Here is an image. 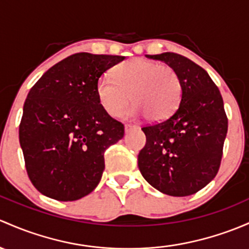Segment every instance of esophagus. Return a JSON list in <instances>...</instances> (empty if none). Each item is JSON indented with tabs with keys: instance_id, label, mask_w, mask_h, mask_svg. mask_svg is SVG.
I'll use <instances>...</instances> for the list:
<instances>
[{
	"instance_id": "1",
	"label": "esophagus",
	"mask_w": 249,
	"mask_h": 249,
	"mask_svg": "<svg viewBox=\"0 0 249 249\" xmlns=\"http://www.w3.org/2000/svg\"><path fill=\"white\" fill-rule=\"evenodd\" d=\"M137 129V126L136 125H132V124H125V132H130L132 131V130Z\"/></svg>"
}]
</instances>
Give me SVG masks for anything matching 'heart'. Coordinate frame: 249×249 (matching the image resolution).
<instances>
[{"label":"heart","mask_w":249,"mask_h":249,"mask_svg":"<svg viewBox=\"0 0 249 249\" xmlns=\"http://www.w3.org/2000/svg\"><path fill=\"white\" fill-rule=\"evenodd\" d=\"M112 76L100 77L95 86L98 103L108 116H120L130 99L133 105L127 114H146L150 120L169 117L179 105L181 82L169 65L131 58L116 65Z\"/></svg>","instance_id":"b5f03b06"}]
</instances>
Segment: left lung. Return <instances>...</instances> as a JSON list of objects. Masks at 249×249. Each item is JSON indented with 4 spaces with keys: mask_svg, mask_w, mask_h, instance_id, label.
<instances>
[{
    "mask_svg": "<svg viewBox=\"0 0 249 249\" xmlns=\"http://www.w3.org/2000/svg\"><path fill=\"white\" fill-rule=\"evenodd\" d=\"M177 71L181 99L174 113L142 127L146 143L138 154L143 178L164 195L186 197L216 177L228 131L223 99L208 72L181 54H148Z\"/></svg>",
    "mask_w": 249,
    "mask_h": 249,
    "instance_id": "obj_1",
    "label": "left lung"
}]
</instances>
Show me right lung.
I'll return each instance as SVG.
<instances>
[{"label":"right lung","instance_id":"1","mask_svg":"<svg viewBox=\"0 0 249 249\" xmlns=\"http://www.w3.org/2000/svg\"><path fill=\"white\" fill-rule=\"evenodd\" d=\"M124 59L71 54L31 88L19 140L28 178L46 197L77 200L100 182L105 150L124 137V125L101 108L95 86L107 69Z\"/></svg>","mask_w":249,"mask_h":249}]
</instances>
